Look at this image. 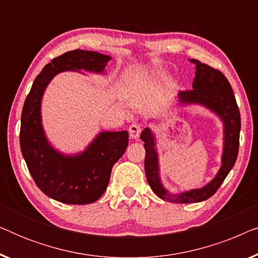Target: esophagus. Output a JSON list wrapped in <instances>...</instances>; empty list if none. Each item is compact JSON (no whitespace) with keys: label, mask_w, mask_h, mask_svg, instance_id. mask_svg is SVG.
Returning a JSON list of instances; mask_svg holds the SVG:
<instances>
[{"label":"esophagus","mask_w":258,"mask_h":258,"mask_svg":"<svg viewBox=\"0 0 258 258\" xmlns=\"http://www.w3.org/2000/svg\"><path fill=\"white\" fill-rule=\"evenodd\" d=\"M141 132H142V126L137 124V123H133V124L129 126V135L134 140L139 139L141 135Z\"/></svg>","instance_id":"34e87169"}]
</instances>
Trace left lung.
<instances>
[{
	"label": "left lung",
	"instance_id": "left-lung-1",
	"mask_svg": "<svg viewBox=\"0 0 258 258\" xmlns=\"http://www.w3.org/2000/svg\"><path fill=\"white\" fill-rule=\"evenodd\" d=\"M189 61L196 66L192 89L179 91L177 94V107L201 105L216 115L223 124V150L221 156V167L210 182L201 188L177 194L170 192L161 179L156 135L149 126L144 128L141 134V140L144 142L143 146L146 149L144 169L147 181L151 190L161 200L170 203H197L210 199L230 172L238 155L241 115L230 83L218 70L201 63L197 59Z\"/></svg>",
	"mask_w": 258,
	"mask_h": 258
}]
</instances>
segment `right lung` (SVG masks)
<instances>
[{
    "mask_svg": "<svg viewBox=\"0 0 258 258\" xmlns=\"http://www.w3.org/2000/svg\"><path fill=\"white\" fill-rule=\"evenodd\" d=\"M111 56L76 49L52 59L42 69L24 101L20 144L30 175L41 191L66 204H89L103 195L111 169L128 147L129 134L102 130L86 149L64 154L52 146L42 124L41 105L48 84L63 72L81 70L104 75ZM83 74V73H81Z\"/></svg>",
    "mask_w": 258,
    "mask_h": 258,
    "instance_id": "1",
    "label": "right lung"
}]
</instances>
